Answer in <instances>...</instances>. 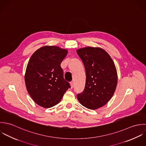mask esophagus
<instances>
[{"label": "esophagus", "mask_w": 146, "mask_h": 146, "mask_svg": "<svg viewBox=\"0 0 146 146\" xmlns=\"http://www.w3.org/2000/svg\"><path fill=\"white\" fill-rule=\"evenodd\" d=\"M70 85H71V89L73 88V87H74V83H73V82H71L70 83Z\"/></svg>", "instance_id": "esophagus-1"}]
</instances>
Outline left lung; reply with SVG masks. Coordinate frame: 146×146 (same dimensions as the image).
Returning <instances> with one entry per match:
<instances>
[{
  "instance_id": "8db88e82",
  "label": "left lung",
  "mask_w": 146,
  "mask_h": 146,
  "mask_svg": "<svg viewBox=\"0 0 146 146\" xmlns=\"http://www.w3.org/2000/svg\"><path fill=\"white\" fill-rule=\"evenodd\" d=\"M76 52L86 72L84 90L77 98L86 108L98 109L110 100L116 90L117 74L115 65L110 55L99 47H85Z\"/></svg>"
}]
</instances>
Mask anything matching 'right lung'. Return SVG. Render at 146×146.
<instances>
[{
  "label": "right lung",
  "instance_id": "add662e5",
  "mask_svg": "<svg viewBox=\"0 0 146 146\" xmlns=\"http://www.w3.org/2000/svg\"><path fill=\"white\" fill-rule=\"evenodd\" d=\"M67 49L46 45L36 50L26 67L25 81L27 90L39 106L50 108L58 104L71 86L63 78L60 64Z\"/></svg>",
  "mask_w": 146,
  "mask_h": 146
}]
</instances>
